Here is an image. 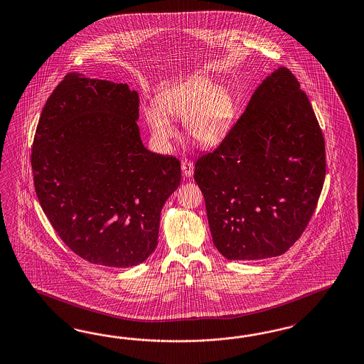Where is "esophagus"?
<instances>
[{
  "label": "esophagus",
  "mask_w": 364,
  "mask_h": 364,
  "mask_svg": "<svg viewBox=\"0 0 364 364\" xmlns=\"http://www.w3.org/2000/svg\"><path fill=\"white\" fill-rule=\"evenodd\" d=\"M181 168H182L183 176H186V177H191L194 174V165H193L191 161L183 159L182 164H181Z\"/></svg>",
  "instance_id": "34e87169"
}]
</instances>
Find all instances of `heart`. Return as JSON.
<instances>
[{"label":"heart","instance_id":"1","mask_svg":"<svg viewBox=\"0 0 364 364\" xmlns=\"http://www.w3.org/2000/svg\"><path fill=\"white\" fill-rule=\"evenodd\" d=\"M144 107V117L153 137L168 144L177 134L171 120H185L187 136L200 146L213 148L225 139L232 127L236 105L231 92L210 79L198 77L157 96Z\"/></svg>","mask_w":364,"mask_h":364}]
</instances>
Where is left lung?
Masks as SVG:
<instances>
[{"instance_id":"1","label":"left lung","mask_w":364,"mask_h":364,"mask_svg":"<svg viewBox=\"0 0 364 364\" xmlns=\"http://www.w3.org/2000/svg\"><path fill=\"white\" fill-rule=\"evenodd\" d=\"M325 176L317 117L296 76L280 67L220 145L196 161L216 250L228 260L285 253L308 227Z\"/></svg>"}]
</instances>
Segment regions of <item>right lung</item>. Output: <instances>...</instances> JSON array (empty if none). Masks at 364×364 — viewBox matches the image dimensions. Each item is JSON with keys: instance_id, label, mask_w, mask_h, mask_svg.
Instances as JSON below:
<instances>
[{"instance_id": "obj_1", "label": "right lung", "mask_w": 364, "mask_h": 364, "mask_svg": "<svg viewBox=\"0 0 364 364\" xmlns=\"http://www.w3.org/2000/svg\"><path fill=\"white\" fill-rule=\"evenodd\" d=\"M139 94L71 73L47 99L31 149L39 205L65 245L113 268L146 260L181 164L142 145Z\"/></svg>"}]
</instances>
